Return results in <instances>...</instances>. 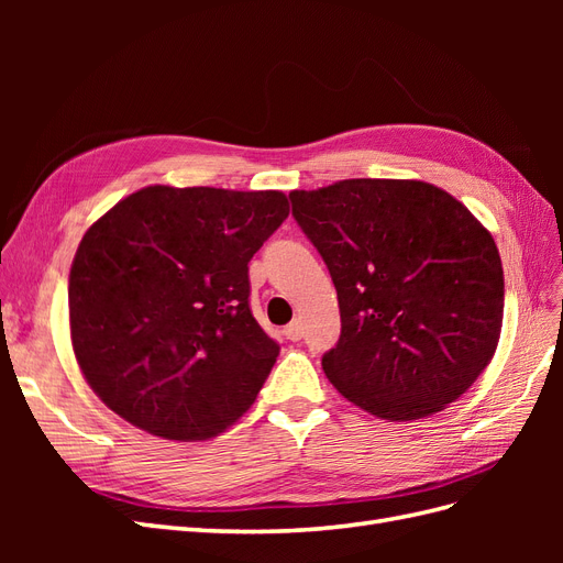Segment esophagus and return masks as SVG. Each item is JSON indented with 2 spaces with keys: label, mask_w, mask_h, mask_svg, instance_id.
<instances>
[{
  "label": "esophagus",
  "mask_w": 563,
  "mask_h": 563,
  "mask_svg": "<svg viewBox=\"0 0 563 563\" xmlns=\"http://www.w3.org/2000/svg\"><path fill=\"white\" fill-rule=\"evenodd\" d=\"M284 335H286L288 340H294V343H296V340H300V338H302V327H300V321L296 319V321L288 323V327H284Z\"/></svg>",
  "instance_id": "obj_1"
}]
</instances>
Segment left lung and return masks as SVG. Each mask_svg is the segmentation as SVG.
Returning <instances> with one entry per match:
<instances>
[{
  "label": "left lung",
  "mask_w": 563,
  "mask_h": 563,
  "mask_svg": "<svg viewBox=\"0 0 563 563\" xmlns=\"http://www.w3.org/2000/svg\"><path fill=\"white\" fill-rule=\"evenodd\" d=\"M288 197L338 291L340 338L321 366L340 395L389 422L465 395L493 360L505 308L498 246L465 203L387 178Z\"/></svg>",
  "instance_id": "obj_1"
}]
</instances>
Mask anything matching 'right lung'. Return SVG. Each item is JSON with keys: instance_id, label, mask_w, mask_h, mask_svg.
<instances>
[{"instance_id": "1", "label": "right lung", "mask_w": 563, "mask_h": 563, "mask_svg": "<svg viewBox=\"0 0 563 563\" xmlns=\"http://www.w3.org/2000/svg\"><path fill=\"white\" fill-rule=\"evenodd\" d=\"M284 192L150 185L84 234L67 286L77 364L135 428L201 441L240 420L279 345L249 308V261Z\"/></svg>"}]
</instances>
